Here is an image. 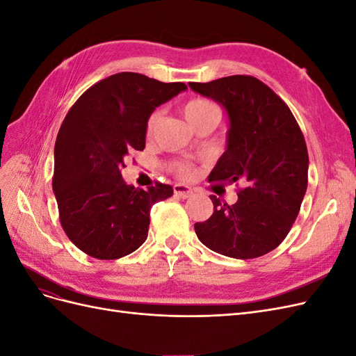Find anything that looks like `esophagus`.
I'll return each mask as SVG.
<instances>
[{"label":"esophagus","mask_w":356,"mask_h":356,"mask_svg":"<svg viewBox=\"0 0 356 356\" xmlns=\"http://www.w3.org/2000/svg\"><path fill=\"white\" fill-rule=\"evenodd\" d=\"M174 193H175V196H178V197L188 199L193 195V190L186 184H175L174 186Z\"/></svg>","instance_id":"1"}]
</instances>
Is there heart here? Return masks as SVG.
I'll list each match as a JSON object with an SVG mask.
<instances>
[{
  "label": "heart",
  "mask_w": 356,
  "mask_h": 356,
  "mask_svg": "<svg viewBox=\"0 0 356 356\" xmlns=\"http://www.w3.org/2000/svg\"><path fill=\"white\" fill-rule=\"evenodd\" d=\"M215 111H218L217 105L212 104L211 101H207V99H193L184 106V114H186V118L190 124L199 120V118H202L203 115H207L209 113H215ZM157 122H159V111L153 113L148 118V122H147V134L148 135L154 131ZM179 170L188 172V166H181Z\"/></svg>",
  "instance_id": "1"
}]
</instances>
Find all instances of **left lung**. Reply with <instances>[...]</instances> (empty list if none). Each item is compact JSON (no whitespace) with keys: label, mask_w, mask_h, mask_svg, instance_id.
I'll return each instance as SVG.
<instances>
[{"label":"left lung","mask_w":356,"mask_h":356,"mask_svg":"<svg viewBox=\"0 0 356 356\" xmlns=\"http://www.w3.org/2000/svg\"><path fill=\"white\" fill-rule=\"evenodd\" d=\"M190 89L220 104L229 115L225 152L209 181H241L238 202L211 195L213 213L196 222L199 241L239 260L273 251L293 227L307 188L305 136L288 105L251 75H230Z\"/></svg>","instance_id":"1"}]
</instances>
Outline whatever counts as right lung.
Segmentation results:
<instances>
[{
  "instance_id": "obj_1",
  "label": "right lung",
  "mask_w": 356,
  "mask_h": 356,
  "mask_svg": "<svg viewBox=\"0 0 356 356\" xmlns=\"http://www.w3.org/2000/svg\"><path fill=\"white\" fill-rule=\"evenodd\" d=\"M184 90V83L120 72L92 86L68 111L55 144L53 191L62 227L83 252L117 260L145 242L152 207L174 188L127 186L124 159L145 148L147 122L157 106Z\"/></svg>"
}]
</instances>
